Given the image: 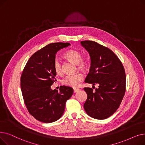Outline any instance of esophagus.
Returning a JSON list of instances; mask_svg holds the SVG:
<instances>
[{"instance_id":"34e87169","label":"esophagus","mask_w":145,"mask_h":145,"mask_svg":"<svg viewBox=\"0 0 145 145\" xmlns=\"http://www.w3.org/2000/svg\"><path fill=\"white\" fill-rule=\"evenodd\" d=\"M79 90H80V89H79V88H74L73 92H74V93H76V92H77L78 91H79Z\"/></svg>"}]
</instances>
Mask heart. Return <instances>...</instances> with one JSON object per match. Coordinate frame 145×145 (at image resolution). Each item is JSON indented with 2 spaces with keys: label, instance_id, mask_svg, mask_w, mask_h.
<instances>
[{
  "label": "heart",
  "instance_id": "heart-1",
  "mask_svg": "<svg viewBox=\"0 0 145 145\" xmlns=\"http://www.w3.org/2000/svg\"><path fill=\"white\" fill-rule=\"evenodd\" d=\"M64 56L68 60L71 61L76 65H78V68L80 70H86L88 66V60L85 59H82V53L76 50H69L67 51L64 55ZM53 68L55 72L57 74H61L62 73V65L59 59H55L53 62ZM83 75L80 73H77L73 74H69L65 76L62 80V83L63 85L76 88L79 86L80 83L83 80Z\"/></svg>",
  "mask_w": 145,
  "mask_h": 145
}]
</instances>
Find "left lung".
I'll list each match as a JSON object with an SVG mask.
<instances>
[{
  "mask_svg": "<svg viewBox=\"0 0 145 145\" xmlns=\"http://www.w3.org/2000/svg\"><path fill=\"white\" fill-rule=\"evenodd\" d=\"M80 43L89 52L91 61L85 82L93 86L99 85L95 91L92 88H84L88 97L83 107L89 116L105 119L116 111L125 95V69L118 57L109 48L90 40Z\"/></svg>",
  "mask_w": 145,
  "mask_h": 145,
  "instance_id": "obj_1",
  "label": "left lung"
}]
</instances>
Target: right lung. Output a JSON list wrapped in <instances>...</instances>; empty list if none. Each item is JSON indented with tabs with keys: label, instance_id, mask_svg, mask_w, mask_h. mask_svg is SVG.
<instances>
[{
	"label": "right lung",
	"instance_id": "right-lung-1",
	"mask_svg": "<svg viewBox=\"0 0 145 145\" xmlns=\"http://www.w3.org/2000/svg\"><path fill=\"white\" fill-rule=\"evenodd\" d=\"M69 43H53L35 52L22 72L20 86L24 102L29 113L43 123H52L62 116L66 101L73 93L69 86H60L59 91L50 86L56 80L53 62L57 51Z\"/></svg>",
	"mask_w": 145,
	"mask_h": 145
}]
</instances>
